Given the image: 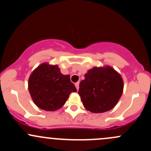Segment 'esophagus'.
Masks as SVG:
<instances>
[{"label": "esophagus", "instance_id": "34e87169", "mask_svg": "<svg viewBox=\"0 0 151 151\" xmlns=\"http://www.w3.org/2000/svg\"><path fill=\"white\" fill-rule=\"evenodd\" d=\"M75 87H76V88H77V90H78L79 87V82H77V83H75Z\"/></svg>", "mask_w": 151, "mask_h": 151}]
</instances>
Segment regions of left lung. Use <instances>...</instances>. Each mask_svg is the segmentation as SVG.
Here are the masks:
<instances>
[{
    "label": "left lung",
    "instance_id": "8db88e82",
    "mask_svg": "<svg viewBox=\"0 0 151 151\" xmlns=\"http://www.w3.org/2000/svg\"><path fill=\"white\" fill-rule=\"evenodd\" d=\"M79 83V94L84 107L94 113L112 110L123 91L121 76L110 67H94Z\"/></svg>",
    "mask_w": 151,
    "mask_h": 151
}]
</instances>
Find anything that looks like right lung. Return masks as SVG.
I'll use <instances>...</instances> for the list:
<instances>
[{
    "mask_svg": "<svg viewBox=\"0 0 151 151\" xmlns=\"http://www.w3.org/2000/svg\"><path fill=\"white\" fill-rule=\"evenodd\" d=\"M29 90L41 110L54 111L65 104L72 92H77L69 74L64 75L57 65L41 64L30 76Z\"/></svg>",
    "mask_w": 151,
    "mask_h": 151,
    "instance_id": "1",
    "label": "right lung"
}]
</instances>
